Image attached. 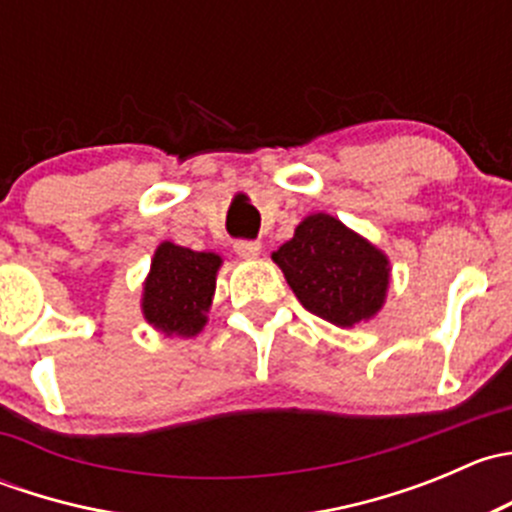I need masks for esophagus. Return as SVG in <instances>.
Returning a JSON list of instances; mask_svg holds the SVG:
<instances>
[{
  "mask_svg": "<svg viewBox=\"0 0 512 512\" xmlns=\"http://www.w3.org/2000/svg\"><path fill=\"white\" fill-rule=\"evenodd\" d=\"M232 247H235L237 255L245 257V260H252V257H257L262 252V245L257 240H237Z\"/></svg>",
  "mask_w": 512,
  "mask_h": 512,
  "instance_id": "34e87169",
  "label": "esophagus"
}]
</instances>
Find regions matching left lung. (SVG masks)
Segmentation results:
<instances>
[{"mask_svg":"<svg viewBox=\"0 0 512 512\" xmlns=\"http://www.w3.org/2000/svg\"><path fill=\"white\" fill-rule=\"evenodd\" d=\"M304 309L354 327L381 309L389 287V260L332 215H309L272 255Z\"/></svg>","mask_w":512,"mask_h":512,"instance_id":"obj_1","label":"left lung"}]
</instances>
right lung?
<instances>
[{
  "instance_id": "obj_1",
  "label": "right lung",
  "mask_w": 512,
  "mask_h": 512,
  "mask_svg": "<svg viewBox=\"0 0 512 512\" xmlns=\"http://www.w3.org/2000/svg\"><path fill=\"white\" fill-rule=\"evenodd\" d=\"M220 262L215 252H195L163 242L143 287V314L148 322L165 334H198L213 302Z\"/></svg>"
}]
</instances>
